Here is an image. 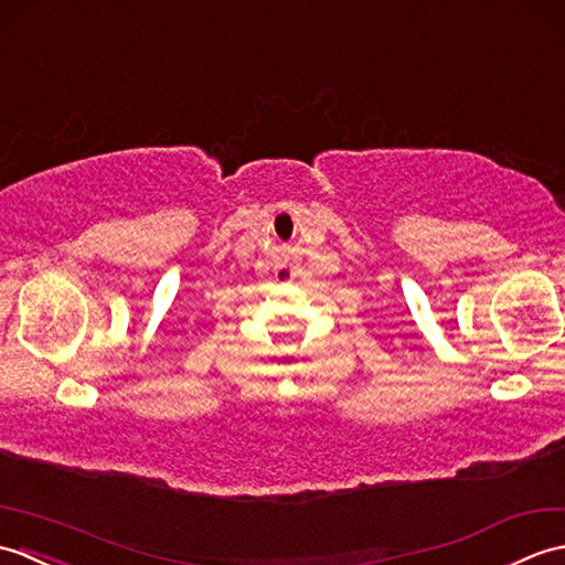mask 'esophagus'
<instances>
[{
    "label": "esophagus",
    "mask_w": 565,
    "mask_h": 565,
    "mask_svg": "<svg viewBox=\"0 0 565 565\" xmlns=\"http://www.w3.org/2000/svg\"><path fill=\"white\" fill-rule=\"evenodd\" d=\"M275 278H278V280H292L295 278V270L280 266L278 270H275Z\"/></svg>",
    "instance_id": "1"
}]
</instances>
